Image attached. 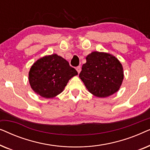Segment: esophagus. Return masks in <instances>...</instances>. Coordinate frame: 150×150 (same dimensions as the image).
Instances as JSON below:
<instances>
[{
  "label": "esophagus",
  "instance_id": "1",
  "mask_svg": "<svg viewBox=\"0 0 150 150\" xmlns=\"http://www.w3.org/2000/svg\"><path fill=\"white\" fill-rule=\"evenodd\" d=\"M76 71H78V73H80L81 72V66H78V67H76Z\"/></svg>",
  "mask_w": 150,
  "mask_h": 150
}]
</instances>
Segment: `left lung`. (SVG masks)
Masks as SVG:
<instances>
[{
	"mask_svg": "<svg viewBox=\"0 0 150 150\" xmlns=\"http://www.w3.org/2000/svg\"><path fill=\"white\" fill-rule=\"evenodd\" d=\"M86 60L79 77L90 93L105 98L118 91L124 79V71L117 59L108 53L93 52Z\"/></svg>",
	"mask_w": 150,
	"mask_h": 150,
	"instance_id": "left-lung-1",
	"label": "left lung"
}]
</instances>
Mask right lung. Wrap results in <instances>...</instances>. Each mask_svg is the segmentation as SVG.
Instances as JSON below:
<instances>
[{
	"mask_svg": "<svg viewBox=\"0 0 150 150\" xmlns=\"http://www.w3.org/2000/svg\"><path fill=\"white\" fill-rule=\"evenodd\" d=\"M77 74L65 59L54 54L40 59L32 65L28 80L35 92L50 98L61 93L69 80Z\"/></svg>",
	"mask_w": 150,
	"mask_h": 150,
	"instance_id": "add662e5",
	"label": "right lung"
}]
</instances>
